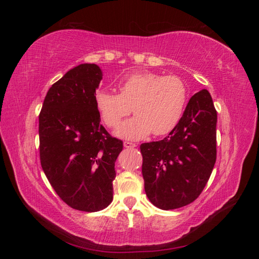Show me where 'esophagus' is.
Here are the masks:
<instances>
[{
  "label": "esophagus",
  "mask_w": 259,
  "mask_h": 259,
  "mask_svg": "<svg viewBox=\"0 0 259 259\" xmlns=\"http://www.w3.org/2000/svg\"><path fill=\"white\" fill-rule=\"evenodd\" d=\"M124 147L125 148H127V149H130V148H135L136 147V145L134 144V143H130V142H124Z\"/></svg>",
  "instance_id": "esophagus-1"
}]
</instances>
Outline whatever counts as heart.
<instances>
[{
  "instance_id": "obj_1",
  "label": "heart",
  "mask_w": 259,
  "mask_h": 259,
  "mask_svg": "<svg viewBox=\"0 0 259 259\" xmlns=\"http://www.w3.org/2000/svg\"><path fill=\"white\" fill-rule=\"evenodd\" d=\"M119 94L100 90L95 106L108 127L119 126L125 116L136 115L123 122L115 134L125 139L139 140L153 133L163 136L173 131L185 112L188 91L186 84L174 75L155 72H135L119 83Z\"/></svg>"
}]
</instances>
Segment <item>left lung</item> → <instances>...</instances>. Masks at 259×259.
<instances>
[{
	"label": "left lung",
	"instance_id": "1",
	"mask_svg": "<svg viewBox=\"0 0 259 259\" xmlns=\"http://www.w3.org/2000/svg\"><path fill=\"white\" fill-rule=\"evenodd\" d=\"M216 123L213 99L202 90L168 136L140 145L145 191L153 205L175 209L201 194L216 162Z\"/></svg>",
	"mask_w": 259,
	"mask_h": 259
}]
</instances>
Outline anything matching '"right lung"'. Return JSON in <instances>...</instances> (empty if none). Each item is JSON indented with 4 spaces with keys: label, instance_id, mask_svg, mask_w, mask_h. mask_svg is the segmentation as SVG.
Here are the masks:
<instances>
[{
    "label": "right lung",
    "instance_id": "1",
    "mask_svg": "<svg viewBox=\"0 0 259 259\" xmlns=\"http://www.w3.org/2000/svg\"><path fill=\"white\" fill-rule=\"evenodd\" d=\"M101 79L95 64L69 70L52 85L38 115L44 173L66 204L83 211L112 202L114 163L123 149L100 124L95 95Z\"/></svg>",
    "mask_w": 259,
    "mask_h": 259
}]
</instances>
